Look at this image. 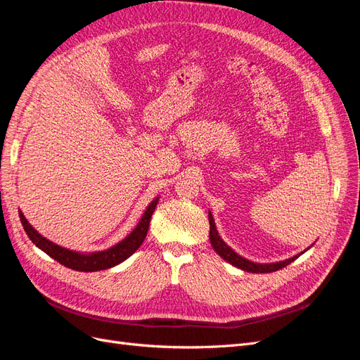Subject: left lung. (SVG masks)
<instances>
[{"mask_svg":"<svg viewBox=\"0 0 360 360\" xmlns=\"http://www.w3.org/2000/svg\"><path fill=\"white\" fill-rule=\"evenodd\" d=\"M209 222H210V242H212V246L213 249L216 250L217 254H219L225 261H228V263L242 269L245 271H250V274H271V271H276L282 267L288 266L290 263H292L294 259H296L299 255L292 257V258H288L285 261H279V263H271V264H259V263H252V261H249L243 257H240L238 254H236L234 250L228 246L222 238L219 237V234H217V230H216V225H214V221H213V216L212 213H209Z\"/></svg>","mask_w":360,"mask_h":360,"instance_id":"8db88e82","label":"left lung"}]
</instances>
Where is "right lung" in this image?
I'll return each instance as SVG.
<instances>
[{
    "instance_id": "right-lung-1",
    "label": "right lung",
    "mask_w": 360,
    "mask_h": 360,
    "mask_svg": "<svg viewBox=\"0 0 360 360\" xmlns=\"http://www.w3.org/2000/svg\"><path fill=\"white\" fill-rule=\"evenodd\" d=\"M158 200L159 198L150 202L146 213L143 214V217H141L139 224L136 225L135 230L124 238V240H122L110 249L101 250V252H94V254H79V252H75V250H69L66 248H61L56 243H52L48 240V238L40 236L34 230V228L28 224L22 212H19V217H20V222H22L25 233L30 237V240L34 243L39 249H41L43 252H46L51 258H53L56 261H58L60 264L66 266L72 270L97 271V270L111 269V267L120 264L122 261H124L126 258L132 255L135 250L141 246V243L144 242V238L147 236L151 214H153V212L156 209Z\"/></svg>"
}]
</instances>
